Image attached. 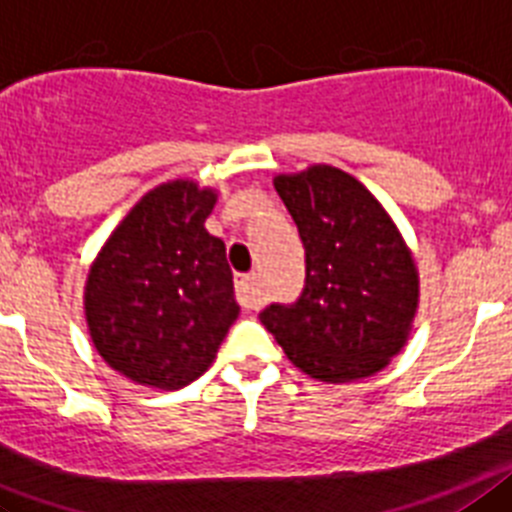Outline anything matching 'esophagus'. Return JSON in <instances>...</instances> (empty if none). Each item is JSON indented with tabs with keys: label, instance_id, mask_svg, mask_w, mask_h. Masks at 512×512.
Segmentation results:
<instances>
[{
	"label": "esophagus",
	"instance_id": "34e87169",
	"mask_svg": "<svg viewBox=\"0 0 512 512\" xmlns=\"http://www.w3.org/2000/svg\"><path fill=\"white\" fill-rule=\"evenodd\" d=\"M237 299L244 309H257V306H260V283H257V273L239 275Z\"/></svg>",
	"mask_w": 512,
	"mask_h": 512
}]
</instances>
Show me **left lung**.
Masks as SVG:
<instances>
[{
  "label": "left lung",
  "instance_id": "8db88e82",
  "mask_svg": "<svg viewBox=\"0 0 512 512\" xmlns=\"http://www.w3.org/2000/svg\"><path fill=\"white\" fill-rule=\"evenodd\" d=\"M275 190L306 250L304 291L260 322L311 379H366L402 350L417 309V270L389 213L348 172L314 164Z\"/></svg>",
  "mask_w": 512,
  "mask_h": 512
}]
</instances>
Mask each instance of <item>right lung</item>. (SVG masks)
Listing matches in <instances>:
<instances>
[{"label": "right lung", "mask_w": 512, "mask_h": 512, "mask_svg": "<svg viewBox=\"0 0 512 512\" xmlns=\"http://www.w3.org/2000/svg\"><path fill=\"white\" fill-rule=\"evenodd\" d=\"M216 193H146L92 262L84 311L97 353L136 384L180 389L211 366L239 314L226 247L206 231Z\"/></svg>", "instance_id": "right-lung-1"}]
</instances>
